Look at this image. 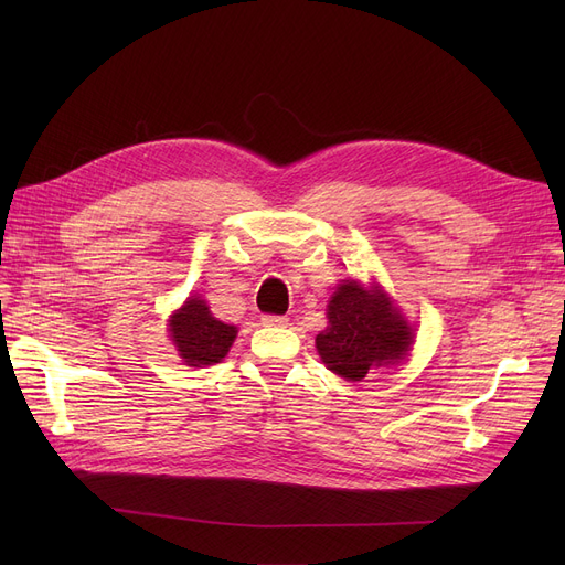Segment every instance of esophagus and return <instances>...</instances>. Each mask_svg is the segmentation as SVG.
I'll list each match as a JSON object with an SVG mask.
<instances>
[{
  "label": "esophagus",
  "mask_w": 565,
  "mask_h": 565,
  "mask_svg": "<svg viewBox=\"0 0 565 565\" xmlns=\"http://www.w3.org/2000/svg\"><path fill=\"white\" fill-rule=\"evenodd\" d=\"M260 320H263V324H267V328H286L288 324L286 316H263Z\"/></svg>",
  "instance_id": "esophagus-1"
}]
</instances>
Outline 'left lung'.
I'll list each match as a JSON object with an SVG mask.
<instances>
[{
	"label": "left lung",
	"mask_w": 565,
	"mask_h": 565,
	"mask_svg": "<svg viewBox=\"0 0 565 565\" xmlns=\"http://www.w3.org/2000/svg\"><path fill=\"white\" fill-rule=\"evenodd\" d=\"M414 328L380 286L345 279L328 305V328L316 337L322 364L345 380H364L371 371L405 360Z\"/></svg>",
	"instance_id": "8db88e82"
}]
</instances>
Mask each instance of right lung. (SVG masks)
I'll return each mask as SVG.
<instances>
[{"label": "right lung", "instance_id": "add662e5", "mask_svg": "<svg viewBox=\"0 0 565 565\" xmlns=\"http://www.w3.org/2000/svg\"><path fill=\"white\" fill-rule=\"evenodd\" d=\"M171 341L188 366L220 364L237 337V328L217 320L196 295L169 318Z\"/></svg>", "mask_w": 565, "mask_h": 565}]
</instances>
